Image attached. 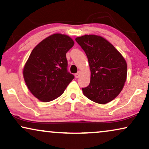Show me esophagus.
<instances>
[{"mask_svg":"<svg viewBox=\"0 0 149 149\" xmlns=\"http://www.w3.org/2000/svg\"><path fill=\"white\" fill-rule=\"evenodd\" d=\"M80 74H81L80 71H78V73H76V74H75V77H76V78H80Z\"/></svg>","mask_w":149,"mask_h":149,"instance_id":"esophagus-1","label":"esophagus"}]
</instances>
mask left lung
Returning a JSON list of instances; mask_svg holds the SVG:
<instances>
[{
	"label": "left lung",
	"instance_id": "obj_1",
	"mask_svg": "<svg viewBox=\"0 0 149 149\" xmlns=\"http://www.w3.org/2000/svg\"><path fill=\"white\" fill-rule=\"evenodd\" d=\"M88 60L91 82L82 93L95 103L105 104L119 95L127 79V65L124 57L104 37L85 35L76 38Z\"/></svg>",
	"mask_w": 149,
	"mask_h": 149
}]
</instances>
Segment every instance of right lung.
<instances>
[{"label":"right lung","instance_id":"1","mask_svg":"<svg viewBox=\"0 0 149 149\" xmlns=\"http://www.w3.org/2000/svg\"><path fill=\"white\" fill-rule=\"evenodd\" d=\"M73 45L68 35L56 33L41 41L31 52L23 76L28 88L41 102L58 98L74 78L67 71L66 58Z\"/></svg>","mask_w":149,"mask_h":149}]
</instances>
